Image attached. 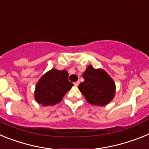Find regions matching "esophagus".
Wrapping results in <instances>:
<instances>
[{
    "label": "esophagus",
    "mask_w": 149,
    "mask_h": 149,
    "mask_svg": "<svg viewBox=\"0 0 149 149\" xmlns=\"http://www.w3.org/2000/svg\"><path fill=\"white\" fill-rule=\"evenodd\" d=\"M79 84H80V81H77V82H75L74 83V86H77L79 85Z\"/></svg>",
    "instance_id": "esophagus-1"
}]
</instances>
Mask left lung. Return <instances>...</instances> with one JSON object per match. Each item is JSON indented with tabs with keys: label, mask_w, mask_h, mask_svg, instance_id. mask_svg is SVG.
<instances>
[{
	"label": "left lung",
	"mask_w": 149,
	"mask_h": 149,
	"mask_svg": "<svg viewBox=\"0 0 149 149\" xmlns=\"http://www.w3.org/2000/svg\"><path fill=\"white\" fill-rule=\"evenodd\" d=\"M84 82L78 86L88 103L96 106H104L113 99L116 85L108 74L101 68L89 65L83 74Z\"/></svg>",
	"instance_id": "1"
}]
</instances>
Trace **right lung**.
<instances>
[{
    "label": "right lung",
    "instance_id": "add662e5",
    "mask_svg": "<svg viewBox=\"0 0 149 149\" xmlns=\"http://www.w3.org/2000/svg\"><path fill=\"white\" fill-rule=\"evenodd\" d=\"M73 86L68 81L66 70L59 71L52 68L46 72L36 84L34 98L42 106L54 105L60 103L65 93Z\"/></svg>",
    "mask_w": 149,
    "mask_h": 149
}]
</instances>
